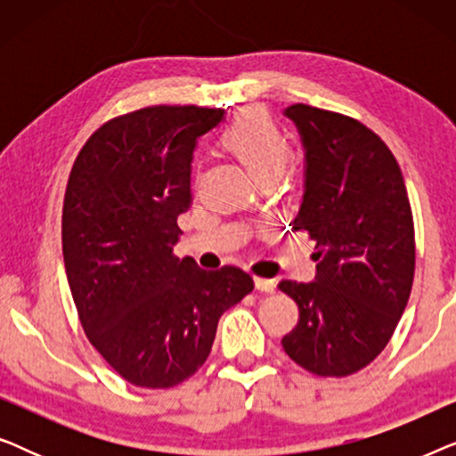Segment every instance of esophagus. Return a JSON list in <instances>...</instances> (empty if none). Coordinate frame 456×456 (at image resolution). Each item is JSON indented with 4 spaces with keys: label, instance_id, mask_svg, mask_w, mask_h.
<instances>
[{
    "label": "esophagus",
    "instance_id": "obj_1",
    "mask_svg": "<svg viewBox=\"0 0 456 456\" xmlns=\"http://www.w3.org/2000/svg\"><path fill=\"white\" fill-rule=\"evenodd\" d=\"M255 286H257V290L261 292H276V280H270V278H255Z\"/></svg>",
    "mask_w": 456,
    "mask_h": 456
}]
</instances>
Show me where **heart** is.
<instances>
[{"label":"heart","instance_id":"1","mask_svg":"<svg viewBox=\"0 0 456 456\" xmlns=\"http://www.w3.org/2000/svg\"><path fill=\"white\" fill-rule=\"evenodd\" d=\"M222 142L257 180L280 176L290 159L289 139L259 108L240 111L224 130Z\"/></svg>","mask_w":456,"mask_h":456}]
</instances>
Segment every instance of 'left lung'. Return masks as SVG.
<instances>
[{
  "label": "left lung",
  "mask_w": 456,
  "mask_h": 456,
  "mask_svg": "<svg viewBox=\"0 0 456 456\" xmlns=\"http://www.w3.org/2000/svg\"><path fill=\"white\" fill-rule=\"evenodd\" d=\"M286 116L305 147V195L292 230L315 240V280H282L298 322L282 338L315 376L370 365L395 334L415 276V228L398 161L354 118L295 103Z\"/></svg>",
  "instance_id": "left-lung-1"
}]
</instances>
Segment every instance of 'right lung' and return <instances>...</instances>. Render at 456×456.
I'll use <instances>...</instances> for the list:
<instances>
[{
    "instance_id": "obj_1",
    "label": "right lung",
    "mask_w": 456,
    "mask_h": 456,
    "mask_svg": "<svg viewBox=\"0 0 456 456\" xmlns=\"http://www.w3.org/2000/svg\"><path fill=\"white\" fill-rule=\"evenodd\" d=\"M224 110L151 105L111 118L74 161L61 251L80 326L126 382L172 388L209 357L217 322L253 290L240 267L176 257L197 139Z\"/></svg>"
}]
</instances>
